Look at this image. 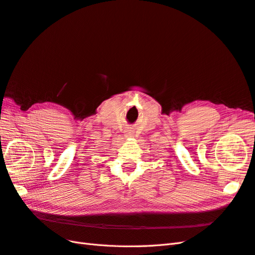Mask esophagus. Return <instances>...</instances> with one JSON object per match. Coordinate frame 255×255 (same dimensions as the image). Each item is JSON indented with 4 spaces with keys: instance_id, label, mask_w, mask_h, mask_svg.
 <instances>
[{
    "instance_id": "obj_1",
    "label": "esophagus",
    "mask_w": 255,
    "mask_h": 255,
    "mask_svg": "<svg viewBox=\"0 0 255 255\" xmlns=\"http://www.w3.org/2000/svg\"><path fill=\"white\" fill-rule=\"evenodd\" d=\"M127 137H130V136H132L133 135V131L132 130H127L126 131V134H125Z\"/></svg>"
}]
</instances>
